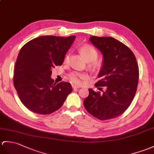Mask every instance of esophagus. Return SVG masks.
<instances>
[{
    "label": "esophagus",
    "mask_w": 154,
    "mask_h": 154,
    "mask_svg": "<svg viewBox=\"0 0 154 154\" xmlns=\"http://www.w3.org/2000/svg\"><path fill=\"white\" fill-rule=\"evenodd\" d=\"M72 87H73V89L74 91L77 90V89H79V88H80L79 87H77V86H75V85H73V86H72Z\"/></svg>",
    "instance_id": "34e87169"
}]
</instances>
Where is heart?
I'll return each mask as SVG.
<instances>
[{
    "mask_svg": "<svg viewBox=\"0 0 154 154\" xmlns=\"http://www.w3.org/2000/svg\"><path fill=\"white\" fill-rule=\"evenodd\" d=\"M79 52L85 59L89 62L88 66L92 68L98 69L101 66V62L97 60L98 53L97 51L93 47L89 45H85L82 46L79 48ZM69 61V54L67 53L66 54L63 59V62L67 63ZM68 79L71 83L76 85H79L82 83V80L85 79L86 75L83 73H78V72H71L68 74Z\"/></svg>",
    "mask_w": 154,
    "mask_h": 154,
    "instance_id": "1",
    "label": "heart"
}]
</instances>
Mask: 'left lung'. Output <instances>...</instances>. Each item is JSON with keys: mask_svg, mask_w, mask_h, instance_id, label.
<instances>
[{"mask_svg": "<svg viewBox=\"0 0 154 154\" xmlns=\"http://www.w3.org/2000/svg\"><path fill=\"white\" fill-rule=\"evenodd\" d=\"M90 41L103 56L100 79L95 83L100 91L89 88L83 104L100 120L113 119L125 112L134 99L139 78L137 59L128 46L113 37L92 36Z\"/></svg>", "mask_w": 154, "mask_h": 154, "instance_id": "left-lung-1", "label": "left lung"}]
</instances>
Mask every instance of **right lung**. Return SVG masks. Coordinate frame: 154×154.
<instances>
[{
    "label": "right lung",
    "instance_id": "right-lung-1",
    "mask_svg": "<svg viewBox=\"0 0 154 154\" xmlns=\"http://www.w3.org/2000/svg\"><path fill=\"white\" fill-rule=\"evenodd\" d=\"M75 36L47 35L23 46L14 71V85L23 104L34 113L51 114L59 109L72 92L69 83H54L52 69L62 66Z\"/></svg>",
    "mask_w": 154,
    "mask_h": 154
}]
</instances>
